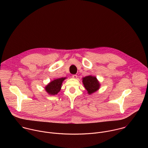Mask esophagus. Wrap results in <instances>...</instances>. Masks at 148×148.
<instances>
[{
	"label": "esophagus",
	"mask_w": 148,
	"mask_h": 148,
	"mask_svg": "<svg viewBox=\"0 0 148 148\" xmlns=\"http://www.w3.org/2000/svg\"><path fill=\"white\" fill-rule=\"evenodd\" d=\"M72 77H73V78H75V79H76V78H77V75L76 74L73 75V76H72Z\"/></svg>",
	"instance_id": "esophagus-1"
}]
</instances>
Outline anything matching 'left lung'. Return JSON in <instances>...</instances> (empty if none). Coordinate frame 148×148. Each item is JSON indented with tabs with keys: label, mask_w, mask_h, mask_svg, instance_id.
<instances>
[{
	"label": "left lung",
	"mask_w": 148,
	"mask_h": 148,
	"mask_svg": "<svg viewBox=\"0 0 148 148\" xmlns=\"http://www.w3.org/2000/svg\"><path fill=\"white\" fill-rule=\"evenodd\" d=\"M82 83L89 95H91L99 89L101 84L95 76L88 75L82 78Z\"/></svg>",
	"instance_id": "obj_1"
}]
</instances>
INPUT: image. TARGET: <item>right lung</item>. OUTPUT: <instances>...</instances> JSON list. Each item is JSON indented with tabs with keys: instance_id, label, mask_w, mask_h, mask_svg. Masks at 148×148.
I'll return each instance as SVG.
<instances>
[{
	"instance_id": "1",
	"label": "right lung",
	"mask_w": 148,
	"mask_h": 148,
	"mask_svg": "<svg viewBox=\"0 0 148 148\" xmlns=\"http://www.w3.org/2000/svg\"><path fill=\"white\" fill-rule=\"evenodd\" d=\"M66 77L56 78L49 82L45 87V90L50 95H55L60 92L62 88V85Z\"/></svg>"
}]
</instances>
